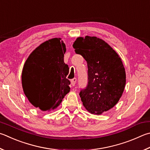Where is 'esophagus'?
Segmentation results:
<instances>
[{
  "label": "esophagus",
  "mask_w": 150,
  "mask_h": 150,
  "mask_svg": "<svg viewBox=\"0 0 150 150\" xmlns=\"http://www.w3.org/2000/svg\"><path fill=\"white\" fill-rule=\"evenodd\" d=\"M76 81H77V79H76V78H74V79H73L71 80V85L73 86H75V84L76 83Z\"/></svg>",
  "instance_id": "obj_1"
}]
</instances>
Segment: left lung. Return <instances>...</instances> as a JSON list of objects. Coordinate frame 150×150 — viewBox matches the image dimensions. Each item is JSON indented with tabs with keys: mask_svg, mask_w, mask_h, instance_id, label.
Listing matches in <instances>:
<instances>
[{
	"mask_svg": "<svg viewBox=\"0 0 150 150\" xmlns=\"http://www.w3.org/2000/svg\"><path fill=\"white\" fill-rule=\"evenodd\" d=\"M88 65V83L79 93L89 113L102 114L115 106L123 93L126 73L118 54L96 37H79L73 45Z\"/></svg>",
	"mask_w": 150,
	"mask_h": 150,
	"instance_id": "8db88e82",
	"label": "left lung"
}]
</instances>
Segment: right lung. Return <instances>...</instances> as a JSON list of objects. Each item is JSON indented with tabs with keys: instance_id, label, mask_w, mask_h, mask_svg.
I'll use <instances>...</instances> for the list:
<instances>
[{
	"instance_id": "1",
	"label": "right lung",
	"mask_w": 150,
	"mask_h": 150,
	"mask_svg": "<svg viewBox=\"0 0 150 150\" xmlns=\"http://www.w3.org/2000/svg\"><path fill=\"white\" fill-rule=\"evenodd\" d=\"M66 52L61 38H53L35 48L24 64L21 73L24 94L41 111L55 110L70 91V81L66 79L69 67L64 61Z\"/></svg>"
}]
</instances>
